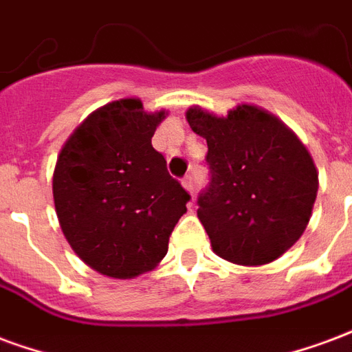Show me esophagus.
Wrapping results in <instances>:
<instances>
[{
	"label": "esophagus",
	"mask_w": 352,
	"mask_h": 352,
	"mask_svg": "<svg viewBox=\"0 0 352 352\" xmlns=\"http://www.w3.org/2000/svg\"><path fill=\"white\" fill-rule=\"evenodd\" d=\"M182 186L186 187V189H187V191H189V193H193V189H195L193 176H191V174H187L186 178L182 179Z\"/></svg>",
	"instance_id": "esophagus-1"
}]
</instances>
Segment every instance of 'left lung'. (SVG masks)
<instances>
[{"mask_svg": "<svg viewBox=\"0 0 352 352\" xmlns=\"http://www.w3.org/2000/svg\"><path fill=\"white\" fill-rule=\"evenodd\" d=\"M186 118L208 144L210 184L197 215L212 250L242 266L281 257L304 234L317 199L319 174L306 146L255 104L227 116L191 107Z\"/></svg>", "mask_w": 352, "mask_h": 352, "instance_id": "left-lung-1", "label": "left lung"}]
</instances>
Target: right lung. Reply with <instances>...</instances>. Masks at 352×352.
Returning a JSON list of instances; mask_svg holds the SVG:
<instances>
[{
	"instance_id": "add662e5",
	"label": "right lung",
	"mask_w": 352,
	"mask_h": 352,
	"mask_svg": "<svg viewBox=\"0 0 352 352\" xmlns=\"http://www.w3.org/2000/svg\"><path fill=\"white\" fill-rule=\"evenodd\" d=\"M165 118L135 97L112 101L91 112L58 155L52 193L61 230L102 276L133 279L153 270L187 212L191 197L151 146Z\"/></svg>"
}]
</instances>
